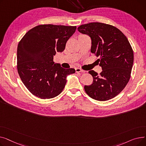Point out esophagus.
I'll return each instance as SVG.
<instances>
[{"label":"esophagus","instance_id":"obj_1","mask_svg":"<svg viewBox=\"0 0 146 146\" xmlns=\"http://www.w3.org/2000/svg\"><path fill=\"white\" fill-rule=\"evenodd\" d=\"M75 70H76V73H79V72L84 73V72H85V70H83L82 69H81V68H75Z\"/></svg>","mask_w":146,"mask_h":146}]
</instances>
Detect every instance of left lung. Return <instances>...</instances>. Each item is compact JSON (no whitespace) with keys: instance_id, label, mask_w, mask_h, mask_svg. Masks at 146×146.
Wrapping results in <instances>:
<instances>
[{"instance_id":"1","label":"left lung","mask_w":146,"mask_h":146,"mask_svg":"<svg viewBox=\"0 0 146 146\" xmlns=\"http://www.w3.org/2000/svg\"><path fill=\"white\" fill-rule=\"evenodd\" d=\"M78 29L90 37V51L100 57L97 61L102 70L99 75L94 70L89 72L94 80L90 85L84 87L85 92L97 101L115 97L128 83L134 62L128 39L116 27L100 22L82 25Z\"/></svg>"}]
</instances>
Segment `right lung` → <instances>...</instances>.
Wrapping results in <instances>:
<instances>
[{
  "mask_svg": "<svg viewBox=\"0 0 146 146\" xmlns=\"http://www.w3.org/2000/svg\"><path fill=\"white\" fill-rule=\"evenodd\" d=\"M76 27L40 25L28 31L18 44L17 68L19 77L31 93L41 99H51L63 91L67 76L74 68L54 63V56L65 49Z\"/></svg>",
  "mask_w": 146,
  "mask_h": 146,
  "instance_id": "obj_1",
  "label": "right lung"
}]
</instances>
